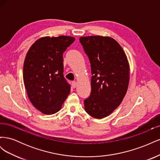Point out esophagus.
Listing matches in <instances>:
<instances>
[{
	"instance_id": "esophagus-1",
	"label": "esophagus",
	"mask_w": 160,
	"mask_h": 160,
	"mask_svg": "<svg viewBox=\"0 0 160 160\" xmlns=\"http://www.w3.org/2000/svg\"><path fill=\"white\" fill-rule=\"evenodd\" d=\"M72 87L73 88H75L76 87H77V82L76 81H73V82H72Z\"/></svg>"
}]
</instances>
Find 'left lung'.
<instances>
[{
    "label": "left lung",
    "mask_w": 160,
    "mask_h": 160,
    "mask_svg": "<svg viewBox=\"0 0 160 160\" xmlns=\"http://www.w3.org/2000/svg\"><path fill=\"white\" fill-rule=\"evenodd\" d=\"M80 42L91 64V92L84 101L91 117L102 119L122 102L129 82V65L122 47L113 38L81 37Z\"/></svg>",
    "instance_id": "1"
}]
</instances>
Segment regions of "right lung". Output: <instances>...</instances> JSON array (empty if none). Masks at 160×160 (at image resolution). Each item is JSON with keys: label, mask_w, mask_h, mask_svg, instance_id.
Wrapping results in <instances>:
<instances>
[{"label": "right lung", "mask_w": 160, "mask_h": 160, "mask_svg": "<svg viewBox=\"0 0 160 160\" xmlns=\"http://www.w3.org/2000/svg\"><path fill=\"white\" fill-rule=\"evenodd\" d=\"M75 40L72 37H44L28 49L24 61L23 81L28 98L41 113L59 111L71 86L63 76L62 54Z\"/></svg>", "instance_id": "right-lung-1"}]
</instances>
